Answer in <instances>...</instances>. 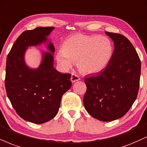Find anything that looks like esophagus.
<instances>
[{"instance_id": "1", "label": "esophagus", "mask_w": 147, "mask_h": 147, "mask_svg": "<svg viewBox=\"0 0 147 147\" xmlns=\"http://www.w3.org/2000/svg\"><path fill=\"white\" fill-rule=\"evenodd\" d=\"M80 80V78L76 74H71V81L72 83L76 82V81Z\"/></svg>"}]
</instances>
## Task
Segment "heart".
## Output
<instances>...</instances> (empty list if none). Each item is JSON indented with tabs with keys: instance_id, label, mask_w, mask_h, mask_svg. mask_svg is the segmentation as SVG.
Returning a JSON list of instances; mask_svg holds the SVG:
<instances>
[{
	"instance_id": "obj_1",
	"label": "heart",
	"mask_w": 147,
	"mask_h": 147,
	"mask_svg": "<svg viewBox=\"0 0 147 147\" xmlns=\"http://www.w3.org/2000/svg\"><path fill=\"white\" fill-rule=\"evenodd\" d=\"M112 54L113 47L108 37L77 34L65 40L57 59L64 69H69L77 62L83 73L96 74L106 68Z\"/></svg>"
}]
</instances>
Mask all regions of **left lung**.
<instances>
[{
  "label": "left lung",
  "instance_id": "8db88e82",
  "mask_svg": "<svg viewBox=\"0 0 147 147\" xmlns=\"http://www.w3.org/2000/svg\"><path fill=\"white\" fill-rule=\"evenodd\" d=\"M114 42L110 61L98 74L84 78L86 85L83 103L90 115L101 121L123 117L136 99L141 62L127 38L106 32Z\"/></svg>",
  "mask_w": 147,
  "mask_h": 147
}]
</instances>
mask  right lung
Listing matches in <instances>:
<instances>
[{"mask_svg": "<svg viewBox=\"0 0 147 147\" xmlns=\"http://www.w3.org/2000/svg\"><path fill=\"white\" fill-rule=\"evenodd\" d=\"M54 27H38L23 32L13 45L6 63L5 88L17 114L35 124L48 122L57 115L61 100L71 86V74H63L54 68V45L49 41L48 50L42 53L37 69L29 68L24 54L29 46L48 41Z\"/></svg>", "mask_w": 147, "mask_h": 147, "instance_id": "obj_1", "label": "right lung"}]
</instances>
